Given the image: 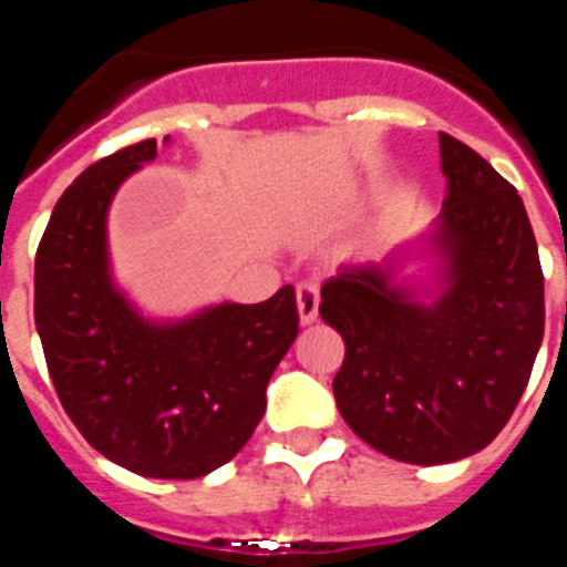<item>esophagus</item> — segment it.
Wrapping results in <instances>:
<instances>
[{
    "label": "esophagus",
    "mask_w": 567,
    "mask_h": 567,
    "mask_svg": "<svg viewBox=\"0 0 567 567\" xmlns=\"http://www.w3.org/2000/svg\"><path fill=\"white\" fill-rule=\"evenodd\" d=\"M318 303H320V295L315 284H300L298 287V315H300V323L309 327L318 320Z\"/></svg>",
    "instance_id": "obj_1"
}]
</instances>
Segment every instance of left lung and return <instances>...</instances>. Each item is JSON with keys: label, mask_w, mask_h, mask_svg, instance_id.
<instances>
[{"label": "left lung", "mask_w": 567, "mask_h": 567, "mask_svg": "<svg viewBox=\"0 0 567 567\" xmlns=\"http://www.w3.org/2000/svg\"><path fill=\"white\" fill-rule=\"evenodd\" d=\"M445 202L429 249L432 303L400 284V255L346 264L320 289V318L346 343L334 400L385 457L454 463L503 432L545 332V278L517 189L454 135L440 133Z\"/></svg>", "instance_id": "1"}]
</instances>
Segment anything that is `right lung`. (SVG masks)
Returning <instances> with one entry per match:
<instances>
[{
  "mask_svg": "<svg viewBox=\"0 0 567 567\" xmlns=\"http://www.w3.org/2000/svg\"><path fill=\"white\" fill-rule=\"evenodd\" d=\"M155 150V138L130 144L64 189L37 249L33 318L50 380L90 445L142 477L195 480L252 437L298 338V300L284 287L175 323L138 315L110 278L107 209Z\"/></svg>",
  "mask_w": 567,
  "mask_h": 567,
  "instance_id": "1",
  "label": "right lung"
}]
</instances>
